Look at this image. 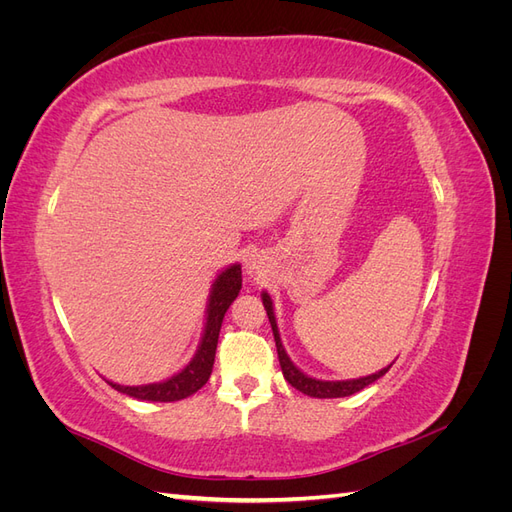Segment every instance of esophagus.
<instances>
[{"instance_id":"34e87169","label":"esophagus","mask_w":512,"mask_h":512,"mask_svg":"<svg viewBox=\"0 0 512 512\" xmlns=\"http://www.w3.org/2000/svg\"><path fill=\"white\" fill-rule=\"evenodd\" d=\"M245 269H247V273H258V269H260V260L256 258V256H250L245 260Z\"/></svg>"}]
</instances>
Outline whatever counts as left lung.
I'll return each instance as SVG.
<instances>
[{
  "mask_svg": "<svg viewBox=\"0 0 512 512\" xmlns=\"http://www.w3.org/2000/svg\"><path fill=\"white\" fill-rule=\"evenodd\" d=\"M262 305H265L267 309V316H269V322H271V329H273V337H275V348H277V356H280V365H282V374L284 378L288 380V384H292L294 389L309 395V397H318V399H331V397H348V395H354L363 391L365 386H369L371 382H376L378 378H382L386 371L391 369L384 367L380 371H376V374L371 376H365V378H356V380H316V378H309L305 376L301 369H297L292 365L290 356L286 354L284 346H282V339H280V331H277V322H275V314H273V301L267 292H262Z\"/></svg>",
  "mask_w": 512,
  "mask_h": 512,
  "instance_id": "obj_1",
  "label": "left lung"
}]
</instances>
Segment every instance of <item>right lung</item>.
<instances>
[{
    "label": "right lung",
    "mask_w": 512,
    "mask_h": 512,
    "mask_svg": "<svg viewBox=\"0 0 512 512\" xmlns=\"http://www.w3.org/2000/svg\"><path fill=\"white\" fill-rule=\"evenodd\" d=\"M239 290H241V265H232L226 271H222L218 275V280L213 282V288L209 294L203 342H200L194 359L185 365L179 374H175L173 378H168L164 382L143 384V386H123L115 382H108V384L123 395H130L134 399H143V401H179L194 395L198 389H203L213 369L215 348H218V337H220L224 314L230 307V303L237 299Z\"/></svg>",
    "instance_id": "1"
}]
</instances>
